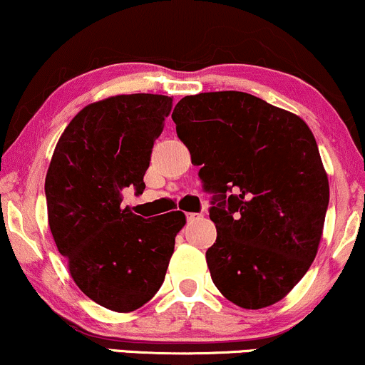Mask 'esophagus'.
I'll return each instance as SVG.
<instances>
[{
	"mask_svg": "<svg viewBox=\"0 0 365 365\" xmlns=\"http://www.w3.org/2000/svg\"><path fill=\"white\" fill-rule=\"evenodd\" d=\"M200 217H202V214H186V219H187V222H193V220L200 219Z\"/></svg>",
	"mask_w": 365,
	"mask_h": 365,
	"instance_id": "34e87169",
	"label": "esophagus"
}]
</instances>
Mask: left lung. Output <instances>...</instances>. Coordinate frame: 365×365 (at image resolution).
<instances>
[{"label": "left lung", "instance_id": "left-lung-1", "mask_svg": "<svg viewBox=\"0 0 365 365\" xmlns=\"http://www.w3.org/2000/svg\"><path fill=\"white\" fill-rule=\"evenodd\" d=\"M178 136L214 191V284L241 309L282 300L305 276L324 229L329 182L312 130L288 110L241 91L186 96Z\"/></svg>", "mask_w": 365, "mask_h": 365}]
</instances>
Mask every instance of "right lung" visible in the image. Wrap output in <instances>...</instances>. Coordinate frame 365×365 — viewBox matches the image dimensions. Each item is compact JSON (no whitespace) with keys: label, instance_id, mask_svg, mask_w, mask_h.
<instances>
[{"label":"right lung","instance_id":"obj_1","mask_svg":"<svg viewBox=\"0 0 365 365\" xmlns=\"http://www.w3.org/2000/svg\"><path fill=\"white\" fill-rule=\"evenodd\" d=\"M172 98L117 94L84 106L65 128L46 172L48 224L73 282L113 312H133L165 279L186 215L153 219L122 208V191L145 190L153 141Z\"/></svg>","mask_w":365,"mask_h":365}]
</instances>
